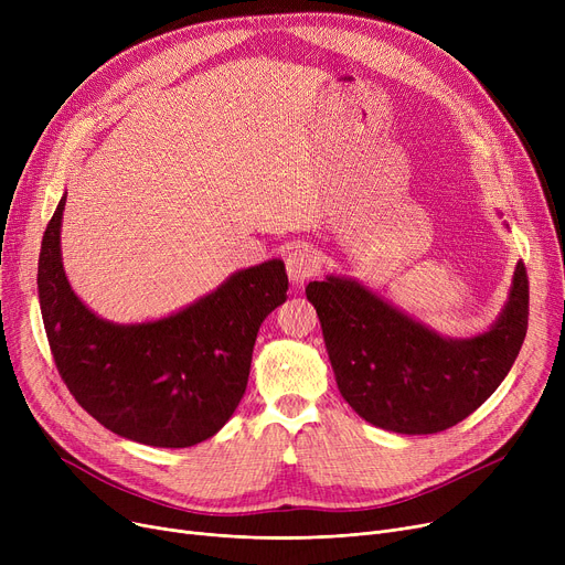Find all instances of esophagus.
Listing matches in <instances>:
<instances>
[{
  "label": "esophagus",
  "mask_w": 565,
  "mask_h": 565,
  "mask_svg": "<svg viewBox=\"0 0 565 565\" xmlns=\"http://www.w3.org/2000/svg\"><path fill=\"white\" fill-rule=\"evenodd\" d=\"M286 270L292 284H305V279L320 273V254L313 245H295L286 256Z\"/></svg>",
  "instance_id": "esophagus-1"
}]
</instances>
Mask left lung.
<instances>
[{
	"label": "left lung",
	"mask_w": 565,
	"mask_h": 565,
	"mask_svg": "<svg viewBox=\"0 0 565 565\" xmlns=\"http://www.w3.org/2000/svg\"><path fill=\"white\" fill-rule=\"evenodd\" d=\"M307 300L348 405L377 428L430 435L467 419L509 375L526 337L529 277L518 263L507 307L471 339L439 337L345 277L311 281Z\"/></svg>",
	"instance_id": "8db88e82"
}]
</instances>
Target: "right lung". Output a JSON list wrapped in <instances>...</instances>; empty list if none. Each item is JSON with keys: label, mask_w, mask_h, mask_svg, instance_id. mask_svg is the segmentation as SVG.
<instances>
[{"label": "right lung", "mask_w": 565, "mask_h": 565, "mask_svg": "<svg viewBox=\"0 0 565 565\" xmlns=\"http://www.w3.org/2000/svg\"><path fill=\"white\" fill-rule=\"evenodd\" d=\"M66 194L43 233L39 300L58 375L107 430L162 449L213 437L241 403L260 322L286 302L284 260L231 275L173 316L116 324L88 311L62 263Z\"/></svg>", "instance_id": "1"}]
</instances>
